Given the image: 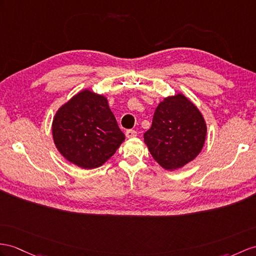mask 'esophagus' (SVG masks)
Returning <instances> with one entry per match:
<instances>
[{"instance_id": "1", "label": "esophagus", "mask_w": 256, "mask_h": 256, "mask_svg": "<svg viewBox=\"0 0 256 256\" xmlns=\"http://www.w3.org/2000/svg\"><path fill=\"white\" fill-rule=\"evenodd\" d=\"M136 136V132H134V130H132V129H129L126 132V136L128 139L134 138V136Z\"/></svg>"}]
</instances>
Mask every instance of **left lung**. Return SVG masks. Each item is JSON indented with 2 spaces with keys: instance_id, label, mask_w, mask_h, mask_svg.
Wrapping results in <instances>:
<instances>
[{
  "instance_id": "8db88e82",
  "label": "left lung",
  "mask_w": 256,
  "mask_h": 256,
  "mask_svg": "<svg viewBox=\"0 0 256 256\" xmlns=\"http://www.w3.org/2000/svg\"><path fill=\"white\" fill-rule=\"evenodd\" d=\"M208 127L196 104L182 93L165 98L143 134L152 158L166 170H176L201 153Z\"/></svg>"
}]
</instances>
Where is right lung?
I'll use <instances>...</instances> for the list:
<instances>
[{"mask_svg":"<svg viewBox=\"0 0 256 256\" xmlns=\"http://www.w3.org/2000/svg\"><path fill=\"white\" fill-rule=\"evenodd\" d=\"M52 136L62 156L84 170L102 166L124 141L108 98L89 89L79 91L56 110Z\"/></svg>","mask_w":256,"mask_h":256,"instance_id":"add662e5","label":"right lung"}]
</instances>
